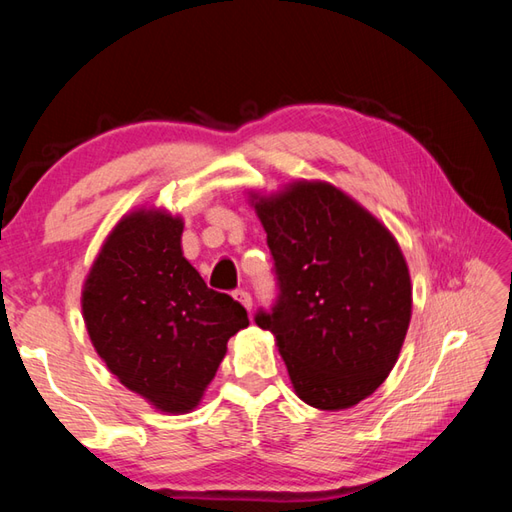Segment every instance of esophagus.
Wrapping results in <instances>:
<instances>
[{"instance_id":"1","label":"esophagus","mask_w":512,"mask_h":512,"mask_svg":"<svg viewBox=\"0 0 512 512\" xmlns=\"http://www.w3.org/2000/svg\"><path fill=\"white\" fill-rule=\"evenodd\" d=\"M233 297L242 303V306L246 308V310H250L253 308V297H250V292L248 290H244V288H237L235 292H233Z\"/></svg>"}]
</instances>
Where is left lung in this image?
Returning <instances> with one entry per match:
<instances>
[{"label": "left lung", "mask_w": 512, "mask_h": 512, "mask_svg": "<svg viewBox=\"0 0 512 512\" xmlns=\"http://www.w3.org/2000/svg\"><path fill=\"white\" fill-rule=\"evenodd\" d=\"M275 259L279 297L255 323L275 334L297 396L354 407L396 365L411 319V279L387 228L328 182L250 195Z\"/></svg>", "instance_id": "left-lung-1"}]
</instances>
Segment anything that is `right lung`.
<instances>
[{
  "label": "right lung",
  "instance_id": "obj_1",
  "mask_svg": "<svg viewBox=\"0 0 512 512\" xmlns=\"http://www.w3.org/2000/svg\"><path fill=\"white\" fill-rule=\"evenodd\" d=\"M182 217L162 209L125 215L83 286V319L107 369L156 409L198 407L248 325L242 303L211 290L182 255Z\"/></svg>",
  "mask_w": 512,
  "mask_h": 512
}]
</instances>
